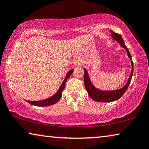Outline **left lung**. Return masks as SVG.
Returning a JSON list of instances; mask_svg holds the SVG:
<instances>
[{
	"label": "left lung",
	"instance_id": "obj_1",
	"mask_svg": "<svg viewBox=\"0 0 149 149\" xmlns=\"http://www.w3.org/2000/svg\"><path fill=\"white\" fill-rule=\"evenodd\" d=\"M110 32L111 33L112 38L113 40H115V41H117L118 43H119L122 48H123L127 51V56H128V57L129 58L131 62V73L129 77L128 81H127L125 85L123 87H121V88H120L119 89H115V90H101V89H97V87L93 86V84H92V82L91 81L90 77H89V75L88 74V72H87V70L86 68H84V80L86 90L87 91V93H88V95L91 97V98L93 99L94 101H98V102H112V101L119 100V99L125 93V92L126 91L127 88H128L130 82L131 81L132 76H133V60H132L131 54H130L128 48H127L125 44V42L123 41V40L121 36L113 31H111V30H110Z\"/></svg>",
	"mask_w": 149,
	"mask_h": 149
}]
</instances>
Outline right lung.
Masks as SVG:
<instances>
[{
	"mask_svg": "<svg viewBox=\"0 0 149 149\" xmlns=\"http://www.w3.org/2000/svg\"><path fill=\"white\" fill-rule=\"evenodd\" d=\"M73 72H74V69L70 70L69 72L67 73V74L65 75V77L64 80H63L62 85H61L60 88L58 90V91L56 93L53 95L52 97L49 98L45 99V100H40V101H26L28 103H29L30 104H31L32 105H35V106H38V107H46V106H49V105H52L54 104H55L58 102V101L60 100V98L62 97V91H63L65 87V85L67 80L68 78L70 77V75L72 74Z\"/></svg>",
	"mask_w": 149,
	"mask_h": 149,
	"instance_id": "add662e5",
	"label": "right lung"
}]
</instances>
